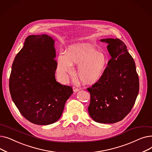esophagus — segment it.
<instances>
[{
  "instance_id": "obj_1",
  "label": "esophagus",
  "mask_w": 152,
  "mask_h": 152,
  "mask_svg": "<svg viewBox=\"0 0 152 152\" xmlns=\"http://www.w3.org/2000/svg\"><path fill=\"white\" fill-rule=\"evenodd\" d=\"M73 91L75 92H78L79 91V89L77 88V87H73Z\"/></svg>"
}]
</instances>
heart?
<instances>
[{
  "instance_id": "b5f03b06",
  "label": "heart",
  "mask_w": 152,
  "mask_h": 152,
  "mask_svg": "<svg viewBox=\"0 0 152 152\" xmlns=\"http://www.w3.org/2000/svg\"><path fill=\"white\" fill-rule=\"evenodd\" d=\"M108 63L106 55L89 45L69 47L66 54H59L57 73L61 81H65L73 72V65H79L77 76L83 83L92 85L104 75Z\"/></svg>"
}]
</instances>
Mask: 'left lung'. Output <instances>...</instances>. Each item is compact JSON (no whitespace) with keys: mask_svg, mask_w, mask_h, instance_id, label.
Here are the masks:
<instances>
[{"mask_svg":"<svg viewBox=\"0 0 152 152\" xmlns=\"http://www.w3.org/2000/svg\"><path fill=\"white\" fill-rule=\"evenodd\" d=\"M111 55L104 75L87 88L91 94L89 113L95 122L112 124L123 119L132 110L139 91L134 59L119 39H103Z\"/></svg>","mask_w":152,"mask_h":152,"instance_id":"1","label":"left lung"}]
</instances>
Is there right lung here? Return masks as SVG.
Segmentation results:
<instances>
[{"label": "right lung", "mask_w": 152, "mask_h": 152, "mask_svg": "<svg viewBox=\"0 0 152 152\" xmlns=\"http://www.w3.org/2000/svg\"><path fill=\"white\" fill-rule=\"evenodd\" d=\"M55 41L47 34L31 35L12 64L9 89L21 114L31 123L51 124L61 117L71 87L55 79Z\"/></svg>", "instance_id": "1"}]
</instances>
